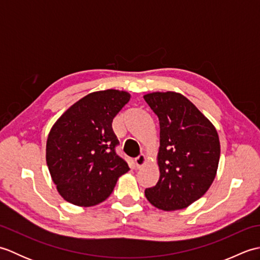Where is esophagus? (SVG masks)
<instances>
[{"label": "esophagus", "mask_w": 260, "mask_h": 260, "mask_svg": "<svg viewBox=\"0 0 260 260\" xmlns=\"http://www.w3.org/2000/svg\"><path fill=\"white\" fill-rule=\"evenodd\" d=\"M134 163L136 165V168H142L143 165H144L146 163V156L144 155V154H141L140 156H137L135 159H134Z\"/></svg>", "instance_id": "1"}]
</instances>
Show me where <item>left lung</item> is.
I'll list each match as a JSON object with an SVG mask.
<instances>
[{"label":"left lung","instance_id":"obj_1","mask_svg":"<svg viewBox=\"0 0 260 260\" xmlns=\"http://www.w3.org/2000/svg\"><path fill=\"white\" fill-rule=\"evenodd\" d=\"M144 99L159 121V179L145 197L164 211L184 209L209 190L217 174V129L179 92H151Z\"/></svg>","mask_w":260,"mask_h":260}]
</instances>
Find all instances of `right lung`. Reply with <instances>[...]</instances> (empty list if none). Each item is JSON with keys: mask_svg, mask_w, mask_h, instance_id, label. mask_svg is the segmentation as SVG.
I'll use <instances>...</instances> for the list:
<instances>
[{"mask_svg": "<svg viewBox=\"0 0 260 260\" xmlns=\"http://www.w3.org/2000/svg\"><path fill=\"white\" fill-rule=\"evenodd\" d=\"M128 92L88 93L70 106L48 135L46 159L52 181L66 201L91 207L106 200L118 178L129 170L115 152L112 123L129 102Z\"/></svg>", "mask_w": 260, "mask_h": 260, "instance_id": "right-lung-1", "label": "right lung"}]
</instances>
